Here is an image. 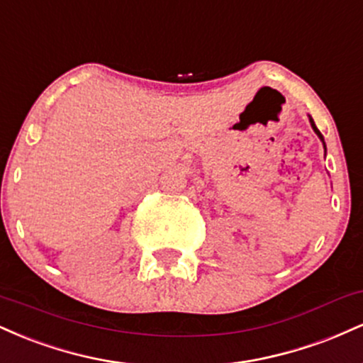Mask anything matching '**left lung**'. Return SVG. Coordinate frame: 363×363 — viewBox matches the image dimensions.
Listing matches in <instances>:
<instances>
[{
    "label": "left lung",
    "mask_w": 363,
    "mask_h": 363,
    "mask_svg": "<svg viewBox=\"0 0 363 363\" xmlns=\"http://www.w3.org/2000/svg\"><path fill=\"white\" fill-rule=\"evenodd\" d=\"M309 121H311V126H312V129H314V133H315V135H318V136H319V138H320V141H323V145H324V150H326V143H324V138H323V135H320V131H319V129H318V128H315L314 121H312V118H311V116H309Z\"/></svg>",
    "instance_id": "left-lung-1"
}]
</instances>
